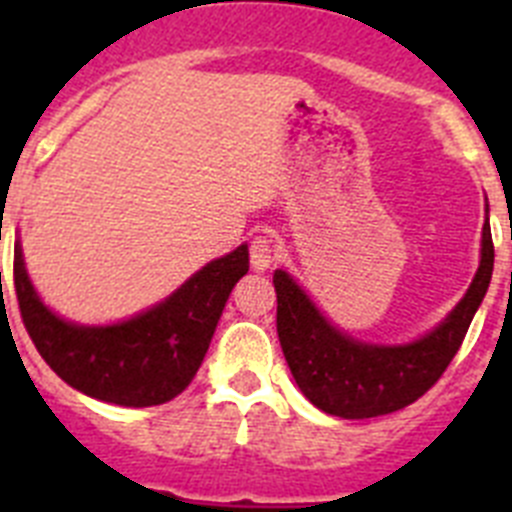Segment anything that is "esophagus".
<instances>
[{
	"label": "esophagus",
	"instance_id": "1",
	"mask_svg": "<svg viewBox=\"0 0 512 512\" xmlns=\"http://www.w3.org/2000/svg\"><path fill=\"white\" fill-rule=\"evenodd\" d=\"M277 261V246L271 235H256L251 241V266L253 271H266Z\"/></svg>",
	"mask_w": 512,
	"mask_h": 512
}]
</instances>
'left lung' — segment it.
I'll return each instance as SVG.
<instances>
[{
  "instance_id": "left-lung-1",
  "label": "left lung",
  "mask_w": 512,
  "mask_h": 512,
  "mask_svg": "<svg viewBox=\"0 0 512 512\" xmlns=\"http://www.w3.org/2000/svg\"><path fill=\"white\" fill-rule=\"evenodd\" d=\"M472 284L441 323L405 343H372L338 328L287 269L274 271L277 333L302 395L336 418L364 420L408 408L431 390L467 336L495 266L490 205Z\"/></svg>"
}]
</instances>
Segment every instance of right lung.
Wrapping results in <instances>:
<instances>
[{"instance_id":"1","label":"right lung","mask_w":512,"mask_h":512,"mask_svg":"<svg viewBox=\"0 0 512 512\" xmlns=\"http://www.w3.org/2000/svg\"><path fill=\"white\" fill-rule=\"evenodd\" d=\"M248 274V243L194 271L156 305L117 323L87 325L45 305L15 241L22 323L53 372L74 390L122 408H151L182 395L200 369L225 302Z\"/></svg>"}]
</instances>
